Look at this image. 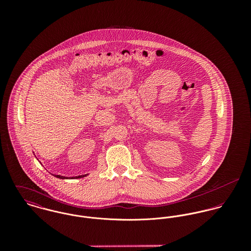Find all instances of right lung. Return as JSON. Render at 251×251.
Instances as JSON below:
<instances>
[{
	"instance_id": "right-lung-1",
	"label": "right lung",
	"mask_w": 251,
	"mask_h": 251,
	"mask_svg": "<svg viewBox=\"0 0 251 251\" xmlns=\"http://www.w3.org/2000/svg\"><path fill=\"white\" fill-rule=\"evenodd\" d=\"M87 175H82V176H76V177H72V179H80V178H83ZM56 178H59V179H68V177H64V176H61V175H55Z\"/></svg>"
}]
</instances>
